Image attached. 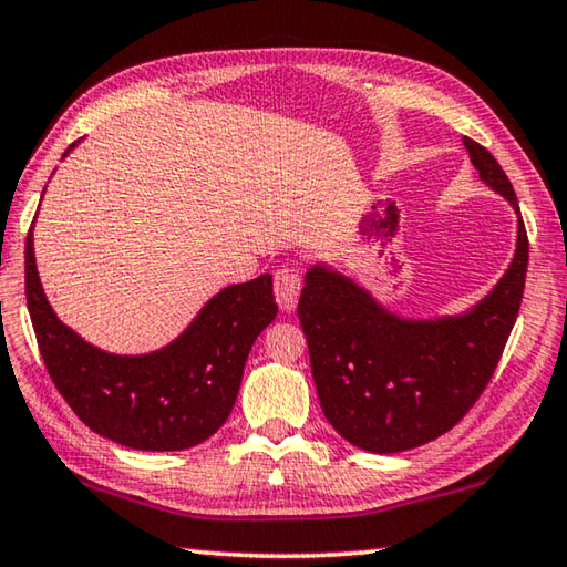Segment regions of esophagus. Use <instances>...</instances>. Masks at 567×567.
<instances>
[{
  "label": "esophagus",
  "mask_w": 567,
  "mask_h": 567,
  "mask_svg": "<svg viewBox=\"0 0 567 567\" xmlns=\"http://www.w3.org/2000/svg\"><path fill=\"white\" fill-rule=\"evenodd\" d=\"M300 287L302 277L298 267H280L275 272V298L285 312L295 310V305H298L300 298Z\"/></svg>",
  "instance_id": "obj_1"
}]
</instances>
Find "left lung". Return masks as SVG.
<instances>
[{"label": "left lung", "instance_id": "8db88e82", "mask_svg": "<svg viewBox=\"0 0 567 567\" xmlns=\"http://www.w3.org/2000/svg\"><path fill=\"white\" fill-rule=\"evenodd\" d=\"M480 178L515 206L509 178L482 143L464 138ZM529 241L517 217V249L505 277L460 318L403 320L348 277L312 267L298 318L308 338L322 413L350 444L373 454L434 442L466 416L497 368L525 292Z\"/></svg>", "mask_w": 567, "mask_h": 567}]
</instances>
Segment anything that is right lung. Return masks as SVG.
Here are the masks:
<instances>
[{
	"mask_svg": "<svg viewBox=\"0 0 567 567\" xmlns=\"http://www.w3.org/2000/svg\"><path fill=\"white\" fill-rule=\"evenodd\" d=\"M24 295L44 368L68 406L95 434L141 452H178L209 439L235 406L251 343L277 316L272 277L259 275L212 298L164 350L105 353L52 312L34 267L32 229Z\"/></svg>",
	"mask_w": 567,
	"mask_h": 567,
	"instance_id": "obj_1",
	"label": "right lung"
}]
</instances>
